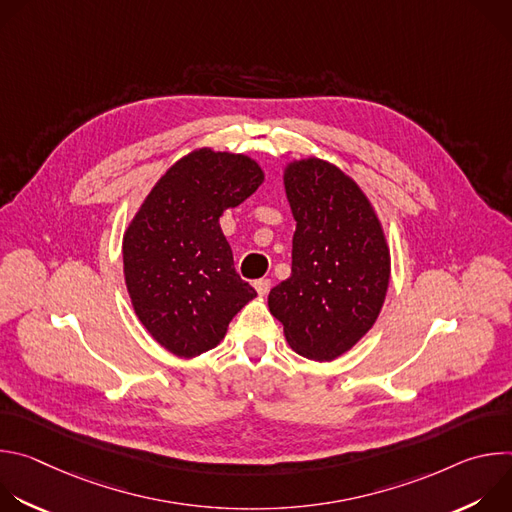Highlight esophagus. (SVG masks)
I'll return each instance as SVG.
<instances>
[{
    "mask_svg": "<svg viewBox=\"0 0 512 512\" xmlns=\"http://www.w3.org/2000/svg\"><path fill=\"white\" fill-rule=\"evenodd\" d=\"M253 285H255L259 296H267L269 294V287H271V281L269 279H257Z\"/></svg>",
    "mask_w": 512,
    "mask_h": 512,
    "instance_id": "esophagus-1",
    "label": "esophagus"
}]
</instances>
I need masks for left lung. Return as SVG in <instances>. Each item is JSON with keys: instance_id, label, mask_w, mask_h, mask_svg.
Segmentation results:
<instances>
[{"instance_id": "obj_1", "label": "left lung", "mask_w": 512, "mask_h": 512, "mask_svg": "<svg viewBox=\"0 0 512 512\" xmlns=\"http://www.w3.org/2000/svg\"><path fill=\"white\" fill-rule=\"evenodd\" d=\"M283 186L296 233L291 275L269 291V312L298 354L330 362L383 310L389 243L369 196L336 164L316 156L291 160Z\"/></svg>"}]
</instances>
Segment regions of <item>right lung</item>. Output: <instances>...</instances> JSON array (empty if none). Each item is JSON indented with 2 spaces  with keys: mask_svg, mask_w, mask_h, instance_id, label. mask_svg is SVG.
I'll use <instances>...</instances> for the list:
<instances>
[{
  "mask_svg": "<svg viewBox=\"0 0 512 512\" xmlns=\"http://www.w3.org/2000/svg\"><path fill=\"white\" fill-rule=\"evenodd\" d=\"M263 180L245 154L196 148L164 172L129 221L127 294L137 320L168 352L194 358L221 344L229 322L257 298L235 271L218 221Z\"/></svg>",
  "mask_w": 512,
  "mask_h": 512,
  "instance_id": "add662e5",
  "label": "right lung"
}]
</instances>
